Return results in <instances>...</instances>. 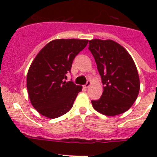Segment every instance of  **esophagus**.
Returning a JSON list of instances; mask_svg holds the SVG:
<instances>
[{
	"label": "esophagus",
	"mask_w": 157,
	"mask_h": 157,
	"mask_svg": "<svg viewBox=\"0 0 157 157\" xmlns=\"http://www.w3.org/2000/svg\"><path fill=\"white\" fill-rule=\"evenodd\" d=\"M91 83H91V81H90V80H88V81L86 82V84H85L84 86H84V88H88L89 86H90V85H91Z\"/></svg>",
	"instance_id": "obj_1"
}]
</instances>
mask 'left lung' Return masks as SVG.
<instances>
[{
  "instance_id": "1",
  "label": "left lung",
  "mask_w": 157,
  "mask_h": 157,
  "mask_svg": "<svg viewBox=\"0 0 157 157\" xmlns=\"http://www.w3.org/2000/svg\"><path fill=\"white\" fill-rule=\"evenodd\" d=\"M91 52L103 85L99 100L91 101L93 107L102 115L115 116L128 111L137 99L140 79L134 61L125 48L111 39H92Z\"/></svg>"
}]
</instances>
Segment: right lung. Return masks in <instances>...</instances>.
<instances>
[{
  "mask_svg": "<svg viewBox=\"0 0 157 157\" xmlns=\"http://www.w3.org/2000/svg\"><path fill=\"white\" fill-rule=\"evenodd\" d=\"M87 39H55L41 49L32 62L26 77L31 104L41 115L56 118L71 110L82 90L65 81L73 61L88 43Z\"/></svg>",
  "mask_w": 157,
  "mask_h": 157,
  "instance_id": "right-lung-1",
  "label": "right lung"
}]
</instances>
